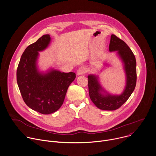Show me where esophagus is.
<instances>
[{
    "instance_id": "1",
    "label": "esophagus",
    "mask_w": 156,
    "mask_h": 156,
    "mask_svg": "<svg viewBox=\"0 0 156 156\" xmlns=\"http://www.w3.org/2000/svg\"><path fill=\"white\" fill-rule=\"evenodd\" d=\"M86 73V69L84 67V66H80V67L78 68V70H77V75H84Z\"/></svg>"
}]
</instances>
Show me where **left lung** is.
<instances>
[{"mask_svg": "<svg viewBox=\"0 0 156 156\" xmlns=\"http://www.w3.org/2000/svg\"><path fill=\"white\" fill-rule=\"evenodd\" d=\"M110 51H117L125 64L126 75V85L123 93L120 96L107 94L104 96L100 91H103L99 84L98 77L90 75L87 76L89 94L90 99L97 107L104 110H114L120 108L129 98L134 91L136 84V58L130 48L121 39L115 34L111 35L109 44Z\"/></svg>", "mask_w": 156, "mask_h": 156, "instance_id": "left-lung-1", "label": "left lung"}]
</instances>
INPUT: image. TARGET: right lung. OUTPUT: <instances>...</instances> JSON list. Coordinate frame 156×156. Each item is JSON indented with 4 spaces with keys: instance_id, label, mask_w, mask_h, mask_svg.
I'll return each mask as SVG.
<instances>
[{
    "instance_id": "add662e5",
    "label": "right lung",
    "mask_w": 156,
    "mask_h": 156,
    "mask_svg": "<svg viewBox=\"0 0 156 156\" xmlns=\"http://www.w3.org/2000/svg\"><path fill=\"white\" fill-rule=\"evenodd\" d=\"M51 41L45 34L28 46L22 54L16 70V80L25 104L42 114L55 112L63 103L68 87L76 78L73 72L52 70L40 73L36 68L38 51L45 49Z\"/></svg>"
}]
</instances>
